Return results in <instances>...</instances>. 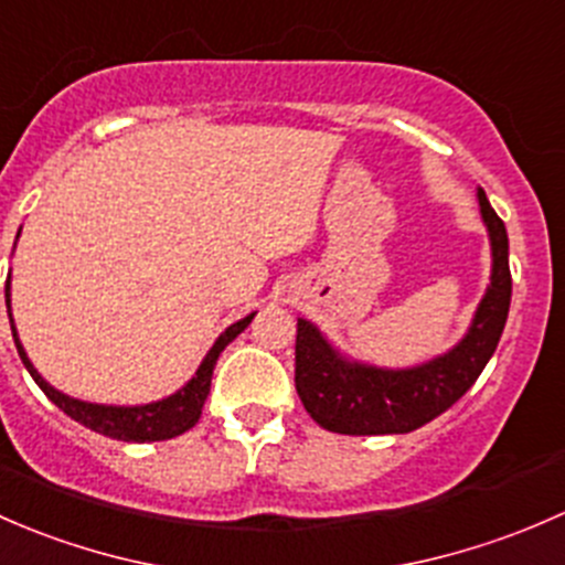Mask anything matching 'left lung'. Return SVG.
I'll return each mask as SVG.
<instances>
[{
	"instance_id": "8db88e82",
	"label": "left lung",
	"mask_w": 565,
	"mask_h": 565,
	"mask_svg": "<svg viewBox=\"0 0 565 565\" xmlns=\"http://www.w3.org/2000/svg\"><path fill=\"white\" fill-rule=\"evenodd\" d=\"M492 247V275L468 334L444 356L408 370L351 362L305 318L296 323V392L329 433L399 435L433 422L468 392L495 353L511 305L509 236L479 188Z\"/></svg>"
}]
</instances>
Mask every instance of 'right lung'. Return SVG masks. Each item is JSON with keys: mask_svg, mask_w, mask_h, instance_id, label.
Returning <instances> with one entry per match:
<instances>
[{"mask_svg": "<svg viewBox=\"0 0 565 565\" xmlns=\"http://www.w3.org/2000/svg\"><path fill=\"white\" fill-rule=\"evenodd\" d=\"M4 301H8V316H10V329H13L15 348H19V356L23 367L29 370V375L34 377L40 388H43L45 397L67 413L70 418H75L84 427L95 429V433L106 435V438L114 440H127V444H152V440H168L177 438V435L188 433L190 427H195V422L201 418L203 403L209 397V388H212V372L214 364H217L220 353L225 351L228 342H234L236 337L247 329L249 321H253L255 312H249L242 321L231 323L223 334L217 337V342L212 345V351L206 353V359L201 362V367L195 370V375L179 388L177 394L166 399H157V403L149 405H97V403H84V399H75L70 394H62L60 388L51 386L34 364L29 362L26 351H23L19 331H15L13 312H10V277L8 285H4Z\"/></svg>", "mask_w": 565, "mask_h": 565, "instance_id": "right-lung-1", "label": "right lung"}]
</instances>
